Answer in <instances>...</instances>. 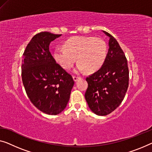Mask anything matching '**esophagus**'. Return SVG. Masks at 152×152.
<instances>
[{"instance_id":"34e87169","label":"esophagus","mask_w":152,"mask_h":152,"mask_svg":"<svg viewBox=\"0 0 152 152\" xmlns=\"http://www.w3.org/2000/svg\"><path fill=\"white\" fill-rule=\"evenodd\" d=\"M80 77H78V76H73V79H74V81H75V82H76V81L77 80H78V79H80Z\"/></svg>"}]
</instances>
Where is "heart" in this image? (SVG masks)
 I'll return each mask as SVG.
<instances>
[{
    "mask_svg": "<svg viewBox=\"0 0 152 152\" xmlns=\"http://www.w3.org/2000/svg\"><path fill=\"white\" fill-rule=\"evenodd\" d=\"M64 47L54 50V59L63 69H69L77 58L78 65L74 69L76 73L86 70L89 73L96 72L102 66L108 53L105 41L95 37H73L65 42Z\"/></svg>",
    "mask_w": 152,
    "mask_h": 152,
    "instance_id": "b5f03b06",
    "label": "heart"
}]
</instances>
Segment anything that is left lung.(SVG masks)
<instances>
[{"mask_svg": "<svg viewBox=\"0 0 152 152\" xmlns=\"http://www.w3.org/2000/svg\"><path fill=\"white\" fill-rule=\"evenodd\" d=\"M103 33L109 37L107 56L101 68L86 78L88 88L85 94L90 110L99 116L110 114L120 105L129 81L125 54L111 35Z\"/></svg>", "mask_w": 152, "mask_h": 152, "instance_id": "8db88e82", "label": "left lung"}]
</instances>
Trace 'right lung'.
<instances>
[{"instance_id": "1", "label": "right lung", "mask_w": 152, "mask_h": 152, "mask_svg": "<svg viewBox=\"0 0 152 152\" xmlns=\"http://www.w3.org/2000/svg\"><path fill=\"white\" fill-rule=\"evenodd\" d=\"M61 35L37 33L22 56V78L33 104L48 115H56L66 108L74 85L72 76L56 63L49 50L51 42Z\"/></svg>"}]
</instances>
